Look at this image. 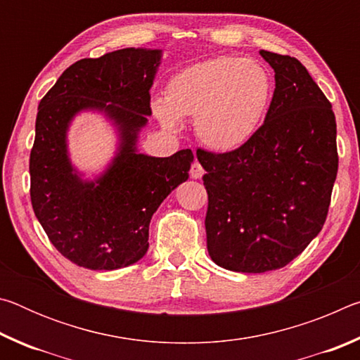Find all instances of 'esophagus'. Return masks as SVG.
Here are the masks:
<instances>
[{
  "instance_id": "34e87169",
  "label": "esophagus",
  "mask_w": 360,
  "mask_h": 360,
  "mask_svg": "<svg viewBox=\"0 0 360 360\" xmlns=\"http://www.w3.org/2000/svg\"><path fill=\"white\" fill-rule=\"evenodd\" d=\"M203 174H205V168L202 167V163H200L198 160H195L191 167V176L193 179H200Z\"/></svg>"
}]
</instances>
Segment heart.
<instances>
[{
  "label": "heart",
  "instance_id": "b5f03b06",
  "mask_svg": "<svg viewBox=\"0 0 360 360\" xmlns=\"http://www.w3.org/2000/svg\"><path fill=\"white\" fill-rule=\"evenodd\" d=\"M271 75L251 58L216 57L188 65L169 77L165 100L152 101L163 129H181V117L195 115V131L217 152L243 148L257 135L270 112Z\"/></svg>",
  "mask_w": 360,
  "mask_h": 360
}]
</instances>
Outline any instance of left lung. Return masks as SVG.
Wrapping results in <instances>:
<instances>
[{
    "label": "left lung",
    "mask_w": 360,
    "mask_h": 360,
    "mask_svg": "<svg viewBox=\"0 0 360 360\" xmlns=\"http://www.w3.org/2000/svg\"><path fill=\"white\" fill-rule=\"evenodd\" d=\"M275 71L270 112L243 148L197 150L208 192L206 246L231 271L278 270L326 222L338 172L330 101L297 58L260 51Z\"/></svg>",
    "instance_id": "left-lung-1"
}]
</instances>
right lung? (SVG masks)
I'll use <instances>...</instances> for the list:
<instances>
[{"label": "right lung", "instance_id": "obj_1", "mask_svg": "<svg viewBox=\"0 0 360 360\" xmlns=\"http://www.w3.org/2000/svg\"><path fill=\"white\" fill-rule=\"evenodd\" d=\"M162 51L120 49L82 58L63 71L41 100L30 154V197L36 217L57 251L89 270H117L144 257L152 214L188 179L191 149L172 157L139 154L148 124L149 90ZM82 110L103 112L120 135L108 168L94 181L72 167L65 135Z\"/></svg>", "mask_w": 360, "mask_h": 360}]
</instances>
